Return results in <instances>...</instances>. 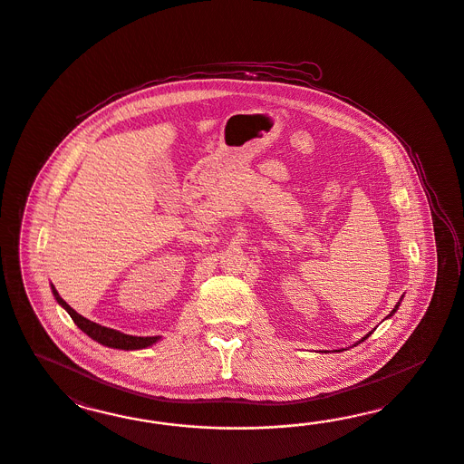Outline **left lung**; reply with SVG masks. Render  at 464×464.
<instances>
[{"label":"left lung","instance_id":"obj_1","mask_svg":"<svg viewBox=\"0 0 464 464\" xmlns=\"http://www.w3.org/2000/svg\"><path fill=\"white\" fill-rule=\"evenodd\" d=\"M398 306H400V303H398V304H396V306H394L393 311H392V313H390V316H393V313H394V311H396V309H398ZM371 334H372V332H369V334H367V335H365V337H362V340H361V342H364L365 338L369 337V335H371ZM361 342H359V343H361Z\"/></svg>","mask_w":464,"mask_h":464}]
</instances>
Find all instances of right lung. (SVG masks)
Returning a JSON list of instances; mask_svg holds the SVG:
<instances>
[{"label": "right lung", "instance_id": "1", "mask_svg": "<svg viewBox=\"0 0 464 464\" xmlns=\"http://www.w3.org/2000/svg\"><path fill=\"white\" fill-rule=\"evenodd\" d=\"M51 289H53V295L56 297L57 303L66 309L70 313L71 318L74 324L86 334L88 337L97 340L102 345L105 347H112V349H122V351H136V349H146L150 345L156 343L160 337H132V335H126V334H121L113 328H107V326H102L99 324H93L90 322L88 318H84L82 314H78L74 309L71 308L70 304L57 295L56 287L51 284Z\"/></svg>", "mask_w": 464, "mask_h": 464}]
</instances>
